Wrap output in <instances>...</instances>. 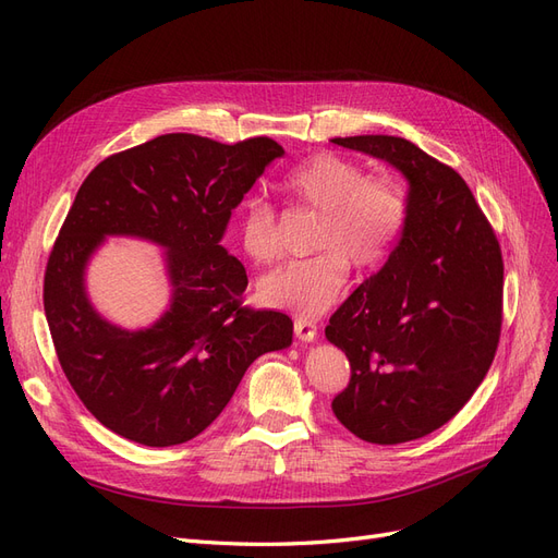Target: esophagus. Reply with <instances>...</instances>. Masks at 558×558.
<instances>
[{
  "label": "esophagus",
  "instance_id": "esophagus-1",
  "mask_svg": "<svg viewBox=\"0 0 558 558\" xmlns=\"http://www.w3.org/2000/svg\"><path fill=\"white\" fill-rule=\"evenodd\" d=\"M293 330H295V335L300 337L302 342H312V340H316V332H318V328H316V324L312 318H305V316H295V320H293Z\"/></svg>",
  "mask_w": 558,
  "mask_h": 558
}]
</instances>
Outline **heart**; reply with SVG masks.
Wrapping results in <instances>:
<instances>
[{
  "mask_svg": "<svg viewBox=\"0 0 558 558\" xmlns=\"http://www.w3.org/2000/svg\"><path fill=\"white\" fill-rule=\"evenodd\" d=\"M281 191L293 205L318 211L307 260H295L269 272L260 286L263 302L305 316L324 314L340 298L347 281V260L369 269L391 248L408 216V197L388 177H365L361 165L320 154L289 172ZM238 244L256 265L279 256V221L265 199L253 197L238 218Z\"/></svg>",
  "mask_w": 558,
  "mask_h": 558,
  "instance_id": "b5f03b06",
  "label": "heart"
}]
</instances>
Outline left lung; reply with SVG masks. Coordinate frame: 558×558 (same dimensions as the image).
<instances>
[{"label": "left lung", "instance_id": "obj_1", "mask_svg": "<svg viewBox=\"0 0 558 558\" xmlns=\"http://www.w3.org/2000/svg\"><path fill=\"white\" fill-rule=\"evenodd\" d=\"M332 144L386 160L410 181L398 242L326 326L351 365L332 412L365 442H410L459 414L494 363L500 244L461 174L412 142L361 134Z\"/></svg>", "mask_w": 558, "mask_h": 558}]
</instances>
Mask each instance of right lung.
Segmentation results:
<instances>
[{"label": "right lung", "instance_id": "add662e5", "mask_svg": "<svg viewBox=\"0 0 558 558\" xmlns=\"http://www.w3.org/2000/svg\"><path fill=\"white\" fill-rule=\"evenodd\" d=\"M283 148L189 132L113 154L81 183L44 275V312L64 377L109 430L146 447L193 440L223 412L246 367L293 340L281 312L244 307L246 269L221 246L232 209ZM109 233L160 243L173 300L125 331L89 305L85 265Z\"/></svg>", "mask_w": 558, "mask_h": 558}]
</instances>
